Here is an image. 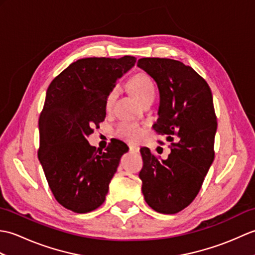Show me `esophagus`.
Segmentation results:
<instances>
[{
	"mask_svg": "<svg viewBox=\"0 0 255 255\" xmlns=\"http://www.w3.org/2000/svg\"><path fill=\"white\" fill-rule=\"evenodd\" d=\"M129 151L130 152H139V148L134 147V145H129Z\"/></svg>",
	"mask_w": 255,
	"mask_h": 255,
	"instance_id": "1",
	"label": "esophagus"
}]
</instances>
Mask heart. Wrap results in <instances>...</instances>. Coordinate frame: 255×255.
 <instances>
[{
  "label": "heart",
  "mask_w": 255,
  "mask_h": 255,
  "mask_svg": "<svg viewBox=\"0 0 255 255\" xmlns=\"http://www.w3.org/2000/svg\"><path fill=\"white\" fill-rule=\"evenodd\" d=\"M130 89L132 93L137 99L143 103L148 99H154L155 95V85L152 78L149 74L144 72L137 73L133 75L130 80ZM118 89L114 88L106 97L105 105L107 110L113 106L114 102L117 96ZM115 132L119 138H122L129 142H136L140 139L142 134V129L138 124L129 123V122H121L117 124L115 128Z\"/></svg>",
  "instance_id": "1"
}]
</instances>
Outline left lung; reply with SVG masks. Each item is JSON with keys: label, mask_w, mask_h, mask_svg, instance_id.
Segmentation results:
<instances>
[{"label": "left lung", "mask_w": 255, "mask_h": 255, "mask_svg": "<svg viewBox=\"0 0 255 255\" xmlns=\"http://www.w3.org/2000/svg\"><path fill=\"white\" fill-rule=\"evenodd\" d=\"M138 67L158 84L159 118L153 128L171 143L166 160L149 148L140 149L142 194L153 210L176 214L197 196L215 158L217 117L213 94L205 79L181 61L142 58Z\"/></svg>", "instance_id": "left-lung-1"}]
</instances>
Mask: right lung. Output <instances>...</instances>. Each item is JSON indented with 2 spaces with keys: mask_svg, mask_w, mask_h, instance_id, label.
Here are the masks:
<instances>
[{
  "mask_svg": "<svg viewBox=\"0 0 255 255\" xmlns=\"http://www.w3.org/2000/svg\"><path fill=\"white\" fill-rule=\"evenodd\" d=\"M136 58H84L48 86L39 116L38 159L48 185L64 208L85 214L104 203L126 143L112 139L96 150L88 141L106 117V97Z\"/></svg>",
  "mask_w": 255,
  "mask_h": 255,
  "instance_id": "obj_1",
  "label": "right lung"
}]
</instances>
